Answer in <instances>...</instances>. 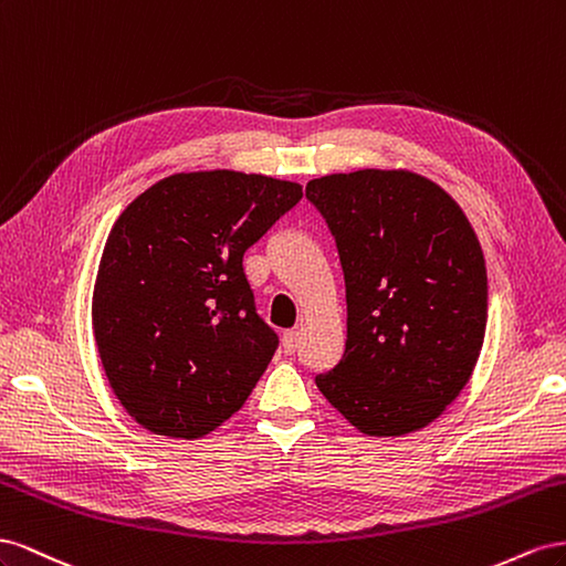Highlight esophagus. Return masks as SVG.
I'll list each match as a JSON object with an SVG mask.
<instances>
[{"label": "esophagus", "mask_w": 566, "mask_h": 566, "mask_svg": "<svg viewBox=\"0 0 566 566\" xmlns=\"http://www.w3.org/2000/svg\"><path fill=\"white\" fill-rule=\"evenodd\" d=\"M298 338H301L298 329L284 332V334H282V348H284V353H294V350L298 348Z\"/></svg>", "instance_id": "1"}]
</instances>
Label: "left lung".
I'll list each match as a JSON object with an SVG mask.
<instances>
[{
  "label": "left lung",
  "instance_id": "obj_1",
  "mask_svg": "<svg viewBox=\"0 0 566 566\" xmlns=\"http://www.w3.org/2000/svg\"><path fill=\"white\" fill-rule=\"evenodd\" d=\"M305 197L346 280V348L317 389L367 436L424 429L470 381L486 334L474 228L443 187L402 168L315 177Z\"/></svg>",
  "mask_w": 566,
  "mask_h": 566
}]
</instances>
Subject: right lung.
<instances>
[{
  "instance_id": "obj_1",
  "label": "right lung",
  "mask_w": 566,
  "mask_h": 566,
  "mask_svg": "<svg viewBox=\"0 0 566 566\" xmlns=\"http://www.w3.org/2000/svg\"><path fill=\"white\" fill-rule=\"evenodd\" d=\"M301 197L298 182L258 172H175L113 222L92 332L111 391L139 427L193 441L244 406L277 348L244 253Z\"/></svg>"
}]
</instances>
